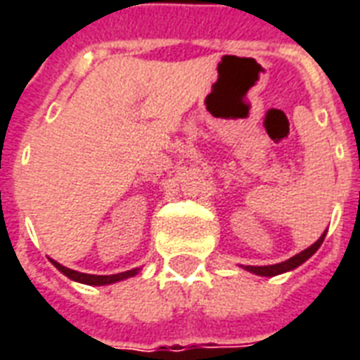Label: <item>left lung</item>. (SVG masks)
Wrapping results in <instances>:
<instances>
[{"mask_svg":"<svg viewBox=\"0 0 360 360\" xmlns=\"http://www.w3.org/2000/svg\"><path fill=\"white\" fill-rule=\"evenodd\" d=\"M325 236H327V231H325L323 236L319 237L316 243H314L312 246H308L307 250H302L301 254H295L293 257H290V259H285V262L282 263H276V265H263V267H254V265H246V271H250V273H256L259 274V276H276V274H282L285 273V271H291V269L299 267L301 263H304L308 259V257L312 256L314 252L318 250L319 246H321V243H323Z\"/></svg>","mask_w":360,"mask_h":360,"instance_id":"8db88e82","label":"left lung"}]
</instances>
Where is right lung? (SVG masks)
<instances>
[{"label":"right lung","instance_id":"1","mask_svg":"<svg viewBox=\"0 0 360 360\" xmlns=\"http://www.w3.org/2000/svg\"><path fill=\"white\" fill-rule=\"evenodd\" d=\"M50 262L56 265V269H59L65 276H69L70 280H76V282H82V284H87V285H106V284H114V282H120V280L129 278V276H134L138 274V269H132V271H124V273L120 274H110V276H101V274H86V273H78V271H72V269H67L63 267L61 263Z\"/></svg>","mask_w":360,"mask_h":360}]
</instances>
